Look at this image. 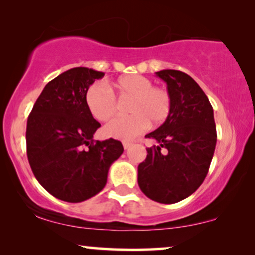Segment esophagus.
<instances>
[{
    "mask_svg": "<svg viewBox=\"0 0 255 255\" xmlns=\"http://www.w3.org/2000/svg\"><path fill=\"white\" fill-rule=\"evenodd\" d=\"M123 146H124L125 149H128V148H130L131 146H132V142H130V141H123Z\"/></svg>",
    "mask_w": 255,
    "mask_h": 255,
    "instance_id": "esophagus-1",
    "label": "esophagus"
}]
</instances>
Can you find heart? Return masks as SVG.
<instances>
[{"instance_id":"obj_1","label":"heart","mask_w":255,"mask_h":255,"mask_svg":"<svg viewBox=\"0 0 255 255\" xmlns=\"http://www.w3.org/2000/svg\"><path fill=\"white\" fill-rule=\"evenodd\" d=\"M110 88L121 99L131 97L128 106L131 115L118 117L107 125L104 132L109 137L130 140L144 132L149 123L154 127L162 124L172 113L173 101L168 90L153 86L152 80L144 75H122L110 83ZM111 90L104 83L96 82L86 93L88 109L100 122L111 120L117 113V100Z\"/></svg>"}]
</instances>
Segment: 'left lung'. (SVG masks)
Returning <instances> with one entry per match:
<instances>
[{
	"label": "left lung",
	"instance_id": "left-lung-1",
	"mask_svg": "<svg viewBox=\"0 0 255 255\" xmlns=\"http://www.w3.org/2000/svg\"><path fill=\"white\" fill-rule=\"evenodd\" d=\"M172 96V113L146 134L158 141L147 147L138 166V184L151 200L172 204L190 196L203 183L214 156L217 132L209 99L197 82L175 69L156 72Z\"/></svg>",
	"mask_w": 255,
	"mask_h": 255
}]
</instances>
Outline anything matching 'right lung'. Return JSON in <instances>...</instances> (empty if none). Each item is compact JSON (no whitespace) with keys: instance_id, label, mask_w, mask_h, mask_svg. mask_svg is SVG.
Wrapping results in <instances>:
<instances>
[{"instance_id":"1","label":"right lung","mask_w":255,"mask_h":255,"mask_svg":"<svg viewBox=\"0 0 255 255\" xmlns=\"http://www.w3.org/2000/svg\"><path fill=\"white\" fill-rule=\"evenodd\" d=\"M103 72L75 67L45 86L26 124V154L44 189L59 200L79 203L107 184L108 172L123 153L120 140H94L101 124L86 103V93Z\"/></svg>"}]
</instances>
